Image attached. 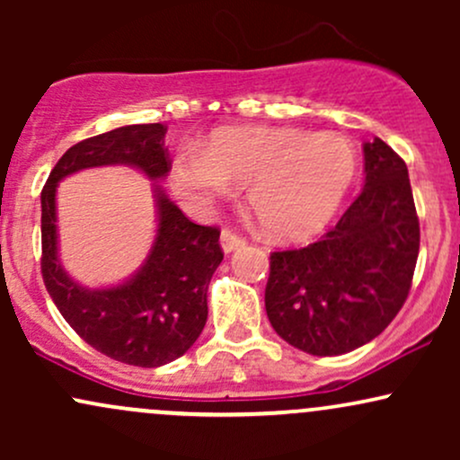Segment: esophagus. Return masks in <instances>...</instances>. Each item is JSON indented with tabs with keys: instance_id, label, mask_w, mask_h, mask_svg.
<instances>
[{
	"instance_id": "obj_1",
	"label": "esophagus",
	"mask_w": 460,
	"mask_h": 460,
	"mask_svg": "<svg viewBox=\"0 0 460 460\" xmlns=\"http://www.w3.org/2000/svg\"><path fill=\"white\" fill-rule=\"evenodd\" d=\"M244 244H246L244 237L234 234L231 229H223V234H220V246H223L225 252H234L235 248H240Z\"/></svg>"
}]
</instances>
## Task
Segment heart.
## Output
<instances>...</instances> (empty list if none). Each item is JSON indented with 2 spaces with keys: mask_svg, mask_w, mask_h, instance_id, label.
<instances>
[{
  "mask_svg": "<svg viewBox=\"0 0 460 460\" xmlns=\"http://www.w3.org/2000/svg\"><path fill=\"white\" fill-rule=\"evenodd\" d=\"M357 177L344 136L292 128H234L209 136L171 166V186L188 208L209 209L248 186V205L266 235L300 242L335 218Z\"/></svg>",
  "mask_w": 460,
  "mask_h": 460,
  "instance_id": "b5f03b06",
  "label": "heart"
}]
</instances>
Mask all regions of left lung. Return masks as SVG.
Wrapping results in <instances>:
<instances>
[{
    "label": "left lung",
    "instance_id": "1",
    "mask_svg": "<svg viewBox=\"0 0 460 460\" xmlns=\"http://www.w3.org/2000/svg\"><path fill=\"white\" fill-rule=\"evenodd\" d=\"M366 186L314 244L270 255L266 314L279 337L315 357L367 344L402 309L420 252L409 171L387 142L363 145Z\"/></svg>",
    "mask_w": 460,
    "mask_h": 460
}]
</instances>
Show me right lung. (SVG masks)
<instances>
[{
  "instance_id": "obj_1",
  "label": "right lung",
  "mask_w": 460,
  "mask_h": 460,
  "mask_svg": "<svg viewBox=\"0 0 460 460\" xmlns=\"http://www.w3.org/2000/svg\"><path fill=\"white\" fill-rule=\"evenodd\" d=\"M162 123L125 125L73 145L40 194L43 281L62 318L94 350L114 361L160 367L188 352L208 322V288L223 261L220 231L194 225L153 183L157 235L134 277L114 288L88 289L68 277L58 260L56 188L84 168L128 164L149 179L171 171Z\"/></svg>"
}]
</instances>
